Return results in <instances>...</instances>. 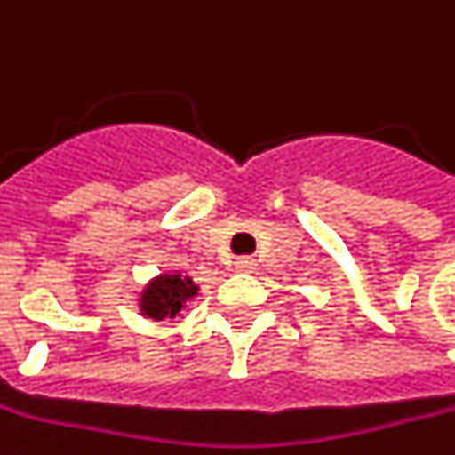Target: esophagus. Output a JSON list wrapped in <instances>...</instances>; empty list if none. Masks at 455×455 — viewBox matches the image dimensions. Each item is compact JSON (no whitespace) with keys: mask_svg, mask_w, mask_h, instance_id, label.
Here are the masks:
<instances>
[{"mask_svg":"<svg viewBox=\"0 0 455 455\" xmlns=\"http://www.w3.org/2000/svg\"><path fill=\"white\" fill-rule=\"evenodd\" d=\"M234 268H236L238 273H251L256 268V260L249 259V256H246V259H236L234 260Z\"/></svg>","mask_w":455,"mask_h":455,"instance_id":"1","label":"esophagus"}]
</instances>
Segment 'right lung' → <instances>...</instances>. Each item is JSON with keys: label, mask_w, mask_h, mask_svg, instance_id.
I'll list each match as a JSON object with an SVG mask.
<instances>
[{"label": "right lung", "mask_w": 455, "mask_h": 455, "mask_svg": "<svg viewBox=\"0 0 455 455\" xmlns=\"http://www.w3.org/2000/svg\"><path fill=\"white\" fill-rule=\"evenodd\" d=\"M196 295H199V285L189 275H182L180 271H164L142 285L138 298L140 315L155 323L174 320L182 315L187 303H192Z\"/></svg>", "instance_id": "add662e5"}]
</instances>
